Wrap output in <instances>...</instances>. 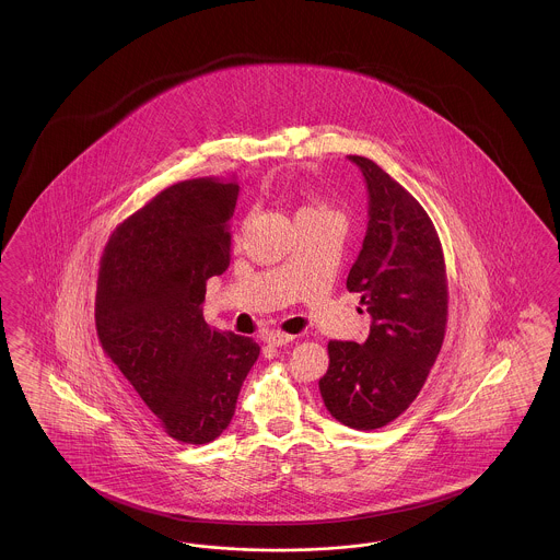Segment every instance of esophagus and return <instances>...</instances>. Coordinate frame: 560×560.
<instances>
[{"label": "esophagus", "mask_w": 560, "mask_h": 560, "mask_svg": "<svg viewBox=\"0 0 560 560\" xmlns=\"http://www.w3.org/2000/svg\"><path fill=\"white\" fill-rule=\"evenodd\" d=\"M267 342L270 347H285L293 342L292 334H285V331H270L267 336Z\"/></svg>", "instance_id": "esophagus-1"}]
</instances>
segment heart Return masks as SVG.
<instances>
[{
    "label": "heart",
    "mask_w": 560,
    "mask_h": 560,
    "mask_svg": "<svg viewBox=\"0 0 560 560\" xmlns=\"http://www.w3.org/2000/svg\"><path fill=\"white\" fill-rule=\"evenodd\" d=\"M298 220L300 218H317V215H338V213L331 210V206L325 201V199H320L317 195H304V201H302V206L298 208Z\"/></svg>",
    "instance_id": "obj_1"
}]
</instances>
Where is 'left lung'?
<instances>
[{
  "instance_id": "8db88e82",
  "label": "left lung",
  "mask_w": 560,
  "mask_h": 560,
  "mask_svg": "<svg viewBox=\"0 0 560 560\" xmlns=\"http://www.w3.org/2000/svg\"><path fill=\"white\" fill-rule=\"evenodd\" d=\"M365 176L370 222L347 279L372 315L363 345H327L319 380L327 411L354 430L397 420L420 395L447 327V272L436 229L418 199L377 163L348 155Z\"/></svg>"
}]
</instances>
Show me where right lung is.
Masks as SVG:
<instances>
[{
    "mask_svg": "<svg viewBox=\"0 0 560 560\" xmlns=\"http://www.w3.org/2000/svg\"><path fill=\"white\" fill-rule=\"evenodd\" d=\"M240 185L192 178L163 188L108 237L96 288V334L160 427L203 445L235 416L260 347L203 319L208 279L231 265Z\"/></svg>",
    "mask_w": 560,
    "mask_h": 560,
    "instance_id": "obj_1",
    "label": "right lung"
}]
</instances>
